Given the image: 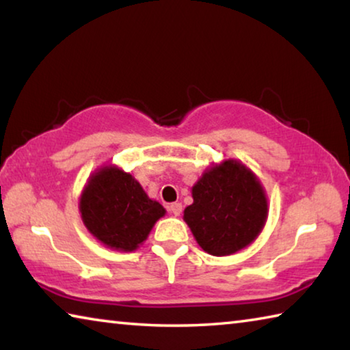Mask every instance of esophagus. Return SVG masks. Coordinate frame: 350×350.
<instances>
[{
	"mask_svg": "<svg viewBox=\"0 0 350 350\" xmlns=\"http://www.w3.org/2000/svg\"><path fill=\"white\" fill-rule=\"evenodd\" d=\"M168 210L173 213L174 216H179L180 213H182V204L180 202H173V204H170L168 205Z\"/></svg>",
	"mask_w": 350,
	"mask_h": 350,
	"instance_id": "obj_1",
	"label": "esophagus"
}]
</instances>
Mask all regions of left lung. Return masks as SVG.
<instances>
[{"label":"left lung","mask_w":350,"mask_h":350,"mask_svg":"<svg viewBox=\"0 0 350 350\" xmlns=\"http://www.w3.org/2000/svg\"><path fill=\"white\" fill-rule=\"evenodd\" d=\"M193 204L183 211L194 239L213 256L242 250L267 221V196L244 163L228 159L205 171L191 188Z\"/></svg>","instance_id":"left-lung-1"}]
</instances>
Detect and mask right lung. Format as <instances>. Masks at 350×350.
Instances as JSON below:
<instances>
[{
    "mask_svg": "<svg viewBox=\"0 0 350 350\" xmlns=\"http://www.w3.org/2000/svg\"><path fill=\"white\" fill-rule=\"evenodd\" d=\"M79 208L94 238L118 252L135 250L167 213L131 174L112 165L88 179Z\"/></svg>",
    "mask_w": 350,
    "mask_h": 350,
    "instance_id": "1",
    "label": "right lung"
}]
</instances>
